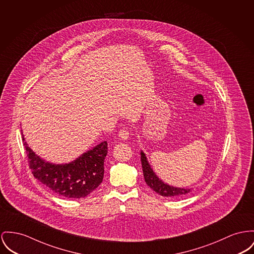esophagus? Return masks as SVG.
I'll return each mask as SVG.
<instances>
[{"label":"esophagus","mask_w":254,"mask_h":254,"mask_svg":"<svg viewBox=\"0 0 254 254\" xmlns=\"http://www.w3.org/2000/svg\"><path fill=\"white\" fill-rule=\"evenodd\" d=\"M119 137H120V139L126 140V139L129 137V135H130L129 130H128L127 128H123V129H121V130L119 131Z\"/></svg>","instance_id":"obj_1"}]
</instances>
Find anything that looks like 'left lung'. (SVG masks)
<instances>
[{
	"label": "left lung",
	"mask_w": 254,
	"mask_h": 254,
	"mask_svg": "<svg viewBox=\"0 0 254 254\" xmlns=\"http://www.w3.org/2000/svg\"><path fill=\"white\" fill-rule=\"evenodd\" d=\"M140 160H141L143 176L146 184L160 195L167 196V197H181L191 190V189L169 186L165 182H163L153 171L145 154L142 151L140 152Z\"/></svg>",
	"instance_id": "obj_1"
}]
</instances>
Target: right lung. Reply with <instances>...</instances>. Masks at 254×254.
I'll list each match as a JSON object with an SVG mask.
<instances>
[{"instance_id": "add662e5", "label": "right lung", "mask_w": 254, "mask_h": 254, "mask_svg": "<svg viewBox=\"0 0 254 254\" xmlns=\"http://www.w3.org/2000/svg\"><path fill=\"white\" fill-rule=\"evenodd\" d=\"M22 138L34 177L58 195L82 198L101 184L104 161L108 154L107 141H102L71 163L56 165L37 156L28 146L23 134Z\"/></svg>"}]
</instances>
